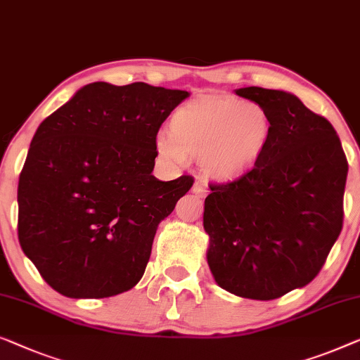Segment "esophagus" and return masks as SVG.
I'll use <instances>...</instances> for the list:
<instances>
[{
	"label": "esophagus",
	"instance_id": "obj_1",
	"mask_svg": "<svg viewBox=\"0 0 360 360\" xmlns=\"http://www.w3.org/2000/svg\"><path fill=\"white\" fill-rule=\"evenodd\" d=\"M191 191L195 193L196 196H200V198H205V196L207 195V185L205 184V181H196V184L193 185Z\"/></svg>",
	"mask_w": 360,
	"mask_h": 360
}]
</instances>
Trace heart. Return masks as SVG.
<instances>
[{"mask_svg": "<svg viewBox=\"0 0 360 360\" xmlns=\"http://www.w3.org/2000/svg\"><path fill=\"white\" fill-rule=\"evenodd\" d=\"M269 134V117L262 105L236 97L206 96L174 113L170 134H158L155 149L175 164L200 158L207 176L229 181L258 164Z\"/></svg>", "mask_w": 360, "mask_h": 360, "instance_id": "b5f03b06", "label": "heart"}]
</instances>
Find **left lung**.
Listing matches in <instances>:
<instances>
[{
    "label": "left lung",
    "instance_id": "obj_1",
    "mask_svg": "<svg viewBox=\"0 0 360 360\" xmlns=\"http://www.w3.org/2000/svg\"><path fill=\"white\" fill-rule=\"evenodd\" d=\"M236 94L266 110L271 134L252 170L210 186L206 258L219 288L273 300L314 281L340 237L347 160L333 124L294 94Z\"/></svg>",
    "mask_w": 360,
    "mask_h": 360
}]
</instances>
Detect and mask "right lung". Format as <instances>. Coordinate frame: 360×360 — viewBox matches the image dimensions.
<instances>
[{
  "label": "right lung",
  "mask_w": 360,
  "mask_h": 360,
  "mask_svg": "<svg viewBox=\"0 0 360 360\" xmlns=\"http://www.w3.org/2000/svg\"><path fill=\"white\" fill-rule=\"evenodd\" d=\"M186 91L92 82L39 124L18 186V236L45 283L103 299L143 278L160 221L191 188L153 175L155 136Z\"/></svg>",
  "instance_id": "1"
}]
</instances>
